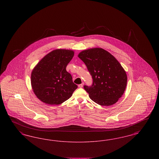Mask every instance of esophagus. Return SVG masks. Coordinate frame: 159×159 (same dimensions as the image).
<instances>
[{
  "instance_id": "34e87169",
  "label": "esophagus",
  "mask_w": 159,
  "mask_h": 159,
  "mask_svg": "<svg viewBox=\"0 0 159 159\" xmlns=\"http://www.w3.org/2000/svg\"><path fill=\"white\" fill-rule=\"evenodd\" d=\"M83 84H84V83H82V84H79V85H78V86H79V88H82V87H83Z\"/></svg>"
}]
</instances>
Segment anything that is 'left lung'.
<instances>
[{
    "label": "left lung",
    "instance_id": "8db88e82",
    "mask_svg": "<svg viewBox=\"0 0 159 159\" xmlns=\"http://www.w3.org/2000/svg\"><path fill=\"white\" fill-rule=\"evenodd\" d=\"M90 73L93 82L84 89L89 98L101 106L113 105L121 98L127 84V75L119 62L99 48L84 50L78 55Z\"/></svg>",
    "mask_w": 159,
    "mask_h": 159
}]
</instances>
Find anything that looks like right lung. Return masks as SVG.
<instances>
[{"instance_id": "right-lung-1", "label": "right lung", "mask_w": 159, "mask_h": 159, "mask_svg": "<svg viewBox=\"0 0 159 159\" xmlns=\"http://www.w3.org/2000/svg\"><path fill=\"white\" fill-rule=\"evenodd\" d=\"M74 51L56 49L48 53L33 68L31 75L33 91L41 101L59 105L70 98L77 86L66 67Z\"/></svg>"}]
</instances>
